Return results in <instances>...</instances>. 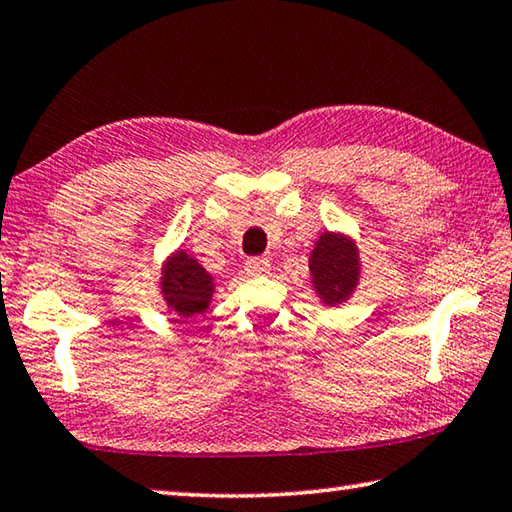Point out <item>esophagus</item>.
<instances>
[{"label":"esophagus","mask_w":512,"mask_h":512,"mask_svg":"<svg viewBox=\"0 0 512 512\" xmlns=\"http://www.w3.org/2000/svg\"><path fill=\"white\" fill-rule=\"evenodd\" d=\"M246 271H248V275H266V273H271V262H268L266 257L248 259Z\"/></svg>","instance_id":"34e87169"}]
</instances>
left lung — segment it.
<instances>
[{
    "label": "left lung",
    "instance_id": "obj_1",
    "mask_svg": "<svg viewBox=\"0 0 512 512\" xmlns=\"http://www.w3.org/2000/svg\"><path fill=\"white\" fill-rule=\"evenodd\" d=\"M313 286L324 304H340L358 284V253L349 239L324 232L315 244L311 259Z\"/></svg>",
    "mask_w": 512,
    "mask_h": 512
}]
</instances>
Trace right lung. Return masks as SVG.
<instances>
[{
	"mask_svg": "<svg viewBox=\"0 0 512 512\" xmlns=\"http://www.w3.org/2000/svg\"><path fill=\"white\" fill-rule=\"evenodd\" d=\"M161 291L165 302L181 315V318H194L208 309L212 291V277L206 273L197 259L179 250L165 266Z\"/></svg>",
	"mask_w": 512,
	"mask_h": 512,
	"instance_id": "obj_1",
	"label": "right lung"
}]
</instances>
